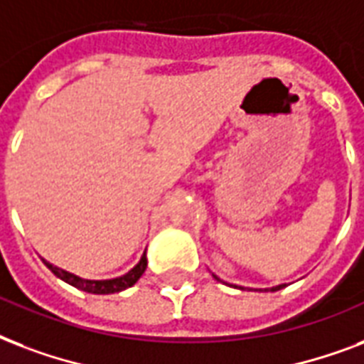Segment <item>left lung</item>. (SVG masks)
<instances>
[{"label": "left lung", "instance_id": "left-lung-1", "mask_svg": "<svg viewBox=\"0 0 364 364\" xmlns=\"http://www.w3.org/2000/svg\"><path fill=\"white\" fill-rule=\"evenodd\" d=\"M213 277L216 279V281H222L220 277H216V275H214L213 273ZM222 283H226V281H222ZM226 284H230V287H233V289H241V290H245V287H239V284H232V283H226ZM284 287H287V284H277V287H269V289H256V290H264V292H275V290H281V289H284Z\"/></svg>", "mask_w": 364, "mask_h": 364}]
</instances>
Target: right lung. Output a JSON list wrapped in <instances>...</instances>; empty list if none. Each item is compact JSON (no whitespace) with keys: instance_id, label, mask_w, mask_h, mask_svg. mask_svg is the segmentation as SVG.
Returning a JSON list of instances; mask_svg holds the SVG:
<instances>
[{"instance_id":"1","label":"right lung","mask_w":364,"mask_h":364,"mask_svg":"<svg viewBox=\"0 0 364 364\" xmlns=\"http://www.w3.org/2000/svg\"><path fill=\"white\" fill-rule=\"evenodd\" d=\"M45 266L49 267L50 272L55 273L56 277L62 279L64 283L72 284L75 289L83 290V292H89V294H115V292H121V290L129 289L132 284L136 283L138 279L142 277V273L146 272V266H148V258H146V250L144 255L140 256V260L134 267H131L129 272L119 275V277L114 279H83L75 273H70L66 269H62L58 266H53L50 262L43 260Z\"/></svg>"}]
</instances>
